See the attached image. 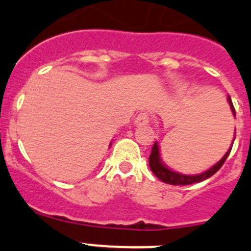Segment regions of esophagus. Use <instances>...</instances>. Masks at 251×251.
<instances>
[{
    "instance_id": "34e87169",
    "label": "esophagus",
    "mask_w": 251,
    "mask_h": 251,
    "mask_svg": "<svg viewBox=\"0 0 251 251\" xmlns=\"http://www.w3.org/2000/svg\"><path fill=\"white\" fill-rule=\"evenodd\" d=\"M149 121H150V117H149L148 112H140L139 115L136 116L135 119V125L136 126H144V125H148Z\"/></svg>"
}]
</instances>
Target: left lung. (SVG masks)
<instances>
[{"label": "left lung", "mask_w": 251, "mask_h": 251, "mask_svg": "<svg viewBox=\"0 0 251 251\" xmlns=\"http://www.w3.org/2000/svg\"><path fill=\"white\" fill-rule=\"evenodd\" d=\"M227 101H229V105H230V109H231L232 114L235 116V109H234V105L231 102V99L230 96L227 98ZM232 148V145H231ZM231 148L227 150V152L225 153L223 159L220 161L216 162L214 166L209 169V170L204 171L201 174H198V175H184V174H180V173H176V171L170 170V169L161 161V157H160V149H159V144L157 141L153 144L152 146V150H151L150 153V157H149V165H150V169L155 176H156L157 179H160L161 181L166 182V184H170V185H190V184H195V182H200V181H204V180L209 179L210 176H213L219 169L223 166V164L225 162V160L227 159L229 156L230 151H231Z\"/></svg>", "instance_id": "8db88e82"}]
</instances>
